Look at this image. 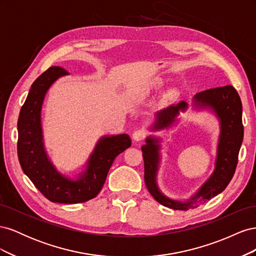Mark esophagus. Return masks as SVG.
I'll list each match as a JSON object with an SVG mask.
<instances>
[{"mask_svg": "<svg viewBox=\"0 0 256 256\" xmlns=\"http://www.w3.org/2000/svg\"><path fill=\"white\" fill-rule=\"evenodd\" d=\"M146 136V132L143 130V129H138V130H136L132 134V138L136 141V142H140V141H143L144 138Z\"/></svg>", "mask_w": 256, "mask_h": 256, "instance_id": "1", "label": "esophagus"}]
</instances>
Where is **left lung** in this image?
<instances>
[{
  "label": "left lung",
  "mask_w": 256,
  "mask_h": 256,
  "mask_svg": "<svg viewBox=\"0 0 256 256\" xmlns=\"http://www.w3.org/2000/svg\"><path fill=\"white\" fill-rule=\"evenodd\" d=\"M192 106L194 109L212 111L220 124L214 170L196 194L187 200H178L162 193L157 182L161 161L160 143L162 140L158 136H148L145 138L146 144L141 147L144 159V180L147 189L158 203L175 210L196 208L198 203H205L226 188L235 173L238 154L244 138L242 100L232 85L198 92L192 99ZM187 109L188 104L182 100L177 104H172L157 112L150 130L160 131L171 128L177 122L180 112H184Z\"/></svg>",
  "instance_id": "obj_1"
}]
</instances>
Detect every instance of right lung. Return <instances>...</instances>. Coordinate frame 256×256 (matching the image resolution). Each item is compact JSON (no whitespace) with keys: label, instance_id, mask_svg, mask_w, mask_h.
Here are the masks:
<instances>
[{"label":"right lung","instance_id":"obj_1","mask_svg":"<svg viewBox=\"0 0 256 256\" xmlns=\"http://www.w3.org/2000/svg\"><path fill=\"white\" fill-rule=\"evenodd\" d=\"M69 74L53 66L34 81L18 120V158L24 174L53 203L76 204L95 198L102 190L114 159L131 146L126 134L99 138L82 172L74 178L58 171L44 148L42 108L51 85Z\"/></svg>","mask_w":256,"mask_h":256}]
</instances>
